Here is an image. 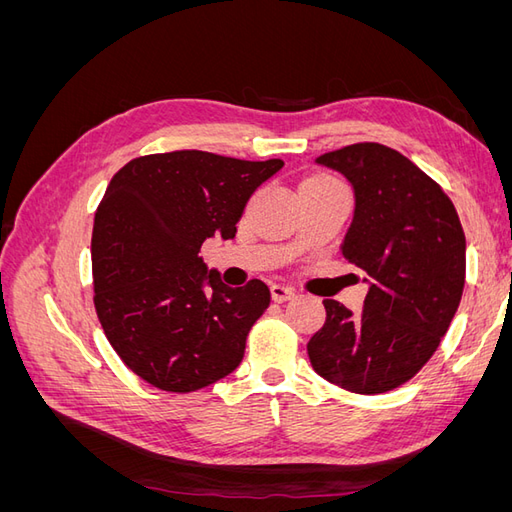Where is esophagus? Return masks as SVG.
Segmentation results:
<instances>
[{"instance_id": "1", "label": "esophagus", "mask_w": 512, "mask_h": 512, "mask_svg": "<svg viewBox=\"0 0 512 512\" xmlns=\"http://www.w3.org/2000/svg\"><path fill=\"white\" fill-rule=\"evenodd\" d=\"M271 297H273V301L282 303V301H288V299L294 297V290L284 286V284H273L271 286Z\"/></svg>"}]
</instances>
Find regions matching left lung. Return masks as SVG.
Returning <instances> with one entry per match:
<instances>
[{
  "instance_id": "obj_1",
  "label": "left lung",
  "mask_w": 512,
  "mask_h": 512,
  "mask_svg": "<svg viewBox=\"0 0 512 512\" xmlns=\"http://www.w3.org/2000/svg\"><path fill=\"white\" fill-rule=\"evenodd\" d=\"M354 190L342 254L369 284L356 316L324 299L327 320L309 339L316 374L376 395L418 374L448 331L466 284V235L451 198L399 151L356 143L316 158Z\"/></svg>"
}]
</instances>
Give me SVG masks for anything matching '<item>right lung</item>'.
Instances as JSON below:
<instances>
[{
  "label": "right lung",
  "mask_w": 512,
  "mask_h": 512,
  "mask_svg": "<svg viewBox=\"0 0 512 512\" xmlns=\"http://www.w3.org/2000/svg\"><path fill=\"white\" fill-rule=\"evenodd\" d=\"M282 166L183 149L134 158L108 183L91 235L94 303L145 382L192 393L239 367L271 292L260 280L226 286L198 252L235 237L247 200Z\"/></svg>",
  "instance_id": "obj_1"
}]
</instances>
